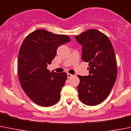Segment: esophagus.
<instances>
[{
	"label": "esophagus",
	"mask_w": 131,
	"mask_h": 131,
	"mask_svg": "<svg viewBox=\"0 0 131 131\" xmlns=\"http://www.w3.org/2000/svg\"><path fill=\"white\" fill-rule=\"evenodd\" d=\"M72 76H73V75L70 74V73H67V77H68V78H70V77H72Z\"/></svg>",
	"instance_id": "1"
}]
</instances>
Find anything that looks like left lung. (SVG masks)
<instances>
[{
  "label": "left lung",
  "instance_id": "8db88e82",
  "mask_svg": "<svg viewBox=\"0 0 131 131\" xmlns=\"http://www.w3.org/2000/svg\"><path fill=\"white\" fill-rule=\"evenodd\" d=\"M82 45V59L89 63V75H78L79 97L87 106H96L110 93L117 75V64L113 47L106 35L90 29L78 36Z\"/></svg>",
  "mask_w": 131,
  "mask_h": 131
}]
</instances>
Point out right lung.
<instances>
[{
    "mask_svg": "<svg viewBox=\"0 0 131 131\" xmlns=\"http://www.w3.org/2000/svg\"><path fill=\"white\" fill-rule=\"evenodd\" d=\"M70 41L67 35L38 29L23 41L18 58L19 80L25 93L36 104L49 107L59 101L67 74L50 72L47 66L51 64L58 48Z\"/></svg>",
    "mask_w": 131,
    "mask_h": 131,
    "instance_id": "add662e5",
    "label": "right lung"
}]
</instances>
